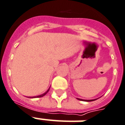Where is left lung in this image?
<instances>
[{
	"label": "left lung",
	"mask_w": 125,
	"mask_h": 125,
	"mask_svg": "<svg viewBox=\"0 0 125 125\" xmlns=\"http://www.w3.org/2000/svg\"><path fill=\"white\" fill-rule=\"evenodd\" d=\"M79 100L81 101H85V102H92V101H94L97 100V99H94V100H83V99H80V98H77Z\"/></svg>",
	"instance_id": "1"
}]
</instances>
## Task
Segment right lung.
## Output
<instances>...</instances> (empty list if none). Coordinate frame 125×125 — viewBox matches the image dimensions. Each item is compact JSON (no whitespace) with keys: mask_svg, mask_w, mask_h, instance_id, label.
Segmentation results:
<instances>
[{"mask_svg":"<svg viewBox=\"0 0 125 125\" xmlns=\"http://www.w3.org/2000/svg\"><path fill=\"white\" fill-rule=\"evenodd\" d=\"M50 88H48V90H47V91H46V92H44V94H41V95H39V96H37L28 97V98H41V97L44 96V95H46V94H47V93H48V91H49V90H50Z\"/></svg>","mask_w":125,"mask_h":125,"instance_id":"right-lung-1","label":"right lung"}]
</instances>
